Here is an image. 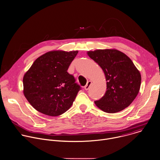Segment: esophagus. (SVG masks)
<instances>
[{
  "label": "esophagus",
  "instance_id": "esophagus-1",
  "mask_svg": "<svg viewBox=\"0 0 160 160\" xmlns=\"http://www.w3.org/2000/svg\"><path fill=\"white\" fill-rule=\"evenodd\" d=\"M92 83V81H88V82H87V85H86L85 86V87H84L85 90H88L89 89V88H90V85H91Z\"/></svg>",
  "mask_w": 160,
  "mask_h": 160
}]
</instances>
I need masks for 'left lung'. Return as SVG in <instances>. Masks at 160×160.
I'll return each mask as SVG.
<instances>
[{
  "label": "left lung",
  "instance_id": "left-lung-1",
  "mask_svg": "<svg viewBox=\"0 0 160 160\" xmlns=\"http://www.w3.org/2000/svg\"><path fill=\"white\" fill-rule=\"evenodd\" d=\"M90 58L103 70L107 81L104 96L95 103L102 111L114 113L128 107L140 88L141 74L132 60L116 49L88 51Z\"/></svg>",
  "mask_w": 160,
  "mask_h": 160
}]
</instances>
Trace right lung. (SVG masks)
I'll list each match as a JSON object with an SVG mask.
<instances>
[{"mask_svg": "<svg viewBox=\"0 0 160 160\" xmlns=\"http://www.w3.org/2000/svg\"><path fill=\"white\" fill-rule=\"evenodd\" d=\"M78 52H47L37 58L25 73L23 95L36 110L56 117L71 107L80 87L67 70Z\"/></svg>", "mask_w": 160, "mask_h": 160, "instance_id": "obj_1", "label": "right lung"}]
</instances>
